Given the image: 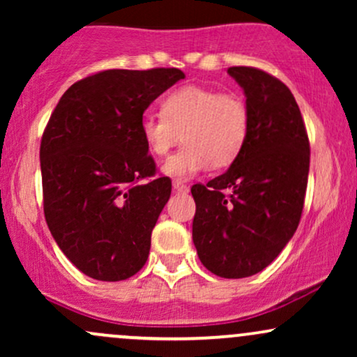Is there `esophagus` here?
<instances>
[{"instance_id": "esophagus-1", "label": "esophagus", "mask_w": 357, "mask_h": 357, "mask_svg": "<svg viewBox=\"0 0 357 357\" xmlns=\"http://www.w3.org/2000/svg\"><path fill=\"white\" fill-rule=\"evenodd\" d=\"M173 190L176 192H188V186L181 181H173Z\"/></svg>"}]
</instances>
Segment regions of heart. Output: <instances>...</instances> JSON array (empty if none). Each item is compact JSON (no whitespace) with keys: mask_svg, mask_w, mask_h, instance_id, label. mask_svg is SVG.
<instances>
[{"mask_svg":"<svg viewBox=\"0 0 357 357\" xmlns=\"http://www.w3.org/2000/svg\"><path fill=\"white\" fill-rule=\"evenodd\" d=\"M139 134L153 155H166L184 144L162 166L165 174L190 179L211 166L223 169L238 159L248 141L250 109L238 93L184 85L161 102V116L146 114Z\"/></svg>","mask_w":357,"mask_h":357,"instance_id":"b5f03b06","label":"heart"}]
</instances>
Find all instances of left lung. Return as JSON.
I'll return each mask as SVG.
<instances>
[{
  "label": "left lung",
  "mask_w": 357,
  "mask_h": 357,
  "mask_svg": "<svg viewBox=\"0 0 357 357\" xmlns=\"http://www.w3.org/2000/svg\"><path fill=\"white\" fill-rule=\"evenodd\" d=\"M250 109V134L230 169L195 184L192 241L215 275L243 278L268 267L296 233L304 208L310 146L289 87L253 67H230Z\"/></svg>",
  "instance_id": "1"
}]
</instances>
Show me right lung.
<instances>
[{"label": "right lung", "instance_id": "right-lung-1", "mask_svg": "<svg viewBox=\"0 0 357 357\" xmlns=\"http://www.w3.org/2000/svg\"><path fill=\"white\" fill-rule=\"evenodd\" d=\"M181 79L179 68L97 72L61 96L45 127V220L65 257L96 280H126L149 257L171 179L155 176L139 124Z\"/></svg>", "mask_w": 357, "mask_h": 357}]
</instances>
